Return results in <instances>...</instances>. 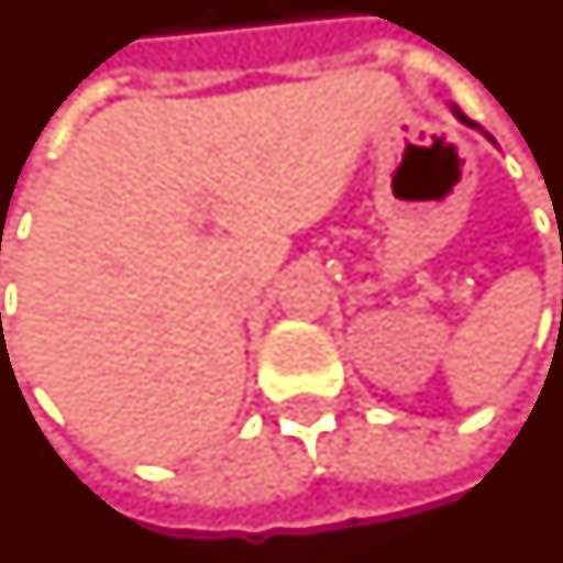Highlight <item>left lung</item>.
<instances>
[{
  "instance_id": "obj_1",
  "label": "left lung",
  "mask_w": 563,
  "mask_h": 563,
  "mask_svg": "<svg viewBox=\"0 0 563 563\" xmlns=\"http://www.w3.org/2000/svg\"><path fill=\"white\" fill-rule=\"evenodd\" d=\"M454 115H457L460 121H463V124H470V128H478V124H475V121H470V118L463 115V112H460V109H454Z\"/></svg>"
}]
</instances>
